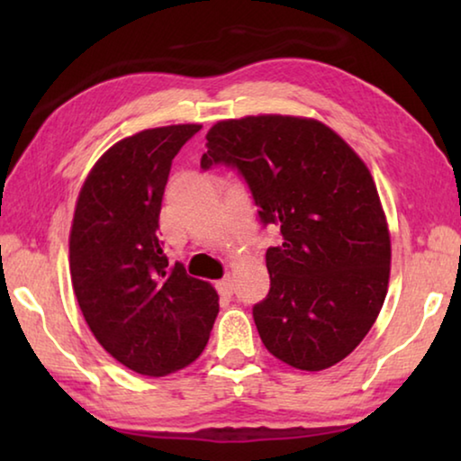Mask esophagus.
Wrapping results in <instances>:
<instances>
[{
  "instance_id": "34e87169",
  "label": "esophagus",
  "mask_w": 461,
  "mask_h": 461,
  "mask_svg": "<svg viewBox=\"0 0 461 461\" xmlns=\"http://www.w3.org/2000/svg\"><path fill=\"white\" fill-rule=\"evenodd\" d=\"M215 288H217V293H220L221 296H231L233 294V280H231V276H223L221 280H217Z\"/></svg>"
}]
</instances>
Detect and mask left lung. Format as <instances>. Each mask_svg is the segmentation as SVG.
<instances>
[{
	"label": "left lung",
	"mask_w": 461,
	"mask_h": 461,
	"mask_svg": "<svg viewBox=\"0 0 461 461\" xmlns=\"http://www.w3.org/2000/svg\"><path fill=\"white\" fill-rule=\"evenodd\" d=\"M205 146L201 168L238 170L262 225L283 236L267 249L270 291L252 309L262 343L299 370L341 362L388 288L390 236L370 170L325 123L293 115L217 122Z\"/></svg>",
	"instance_id": "left-lung-1"
}]
</instances>
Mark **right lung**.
Masks as SVG:
<instances>
[{"label": "right lung", "mask_w": 461, "mask_h": 461, "mask_svg": "<svg viewBox=\"0 0 461 461\" xmlns=\"http://www.w3.org/2000/svg\"><path fill=\"white\" fill-rule=\"evenodd\" d=\"M199 130L181 123L120 140L77 199L68 240L77 301L105 352L144 376L197 360L220 313L215 288L168 264L158 240L170 165Z\"/></svg>", "instance_id": "right-lung-1"}]
</instances>
